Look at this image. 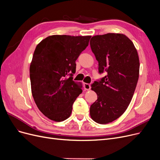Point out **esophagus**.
Instances as JSON below:
<instances>
[{
  "label": "esophagus",
  "mask_w": 160,
  "mask_h": 160,
  "mask_svg": "<svg viewBox=\"0 0 160 160\" xmlns=\"http://www.w3.org/2000/svg\"><path fill=\"white\" fill-rule=\"evenodd\" d=\"M83 87H84V89H85V90H88V91H89V90H90V89H91V85H90V84H88V83H85V84H84V85H83Z\"/></svg>",
  "instance_id": "esophagus-1"
}]
</instances>
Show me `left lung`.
Segmentation results:
<instances>
[{"label": "left lung", "mask_w": 160, "mask_h": 160, "mask_svg": "<svg viewBox=\"0 0 160 160\" xmlns=\"http://www.w3.org/2000/svg\"><path fill=\"white\" fill-rule=\"evenodd\" d=\"M90 45L99 72H108L92 85L98 99L91 105L90 115L94 122L106 124L119 118L132 101L139 79V56L133 42L122 33L93 36Z\"/></svg>", "instance_id": "obj_1"}]
</instances>
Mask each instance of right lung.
<instances>
[{"instance_id":"right-lung-1","label":"right lung","mask_w":160,"mask_h":160,"mask_svg":"<svg viewBox=\"0 0 160 160\" xmlns=\"http://www.w3.org/2000/svg\"><path fill=\"white\" fill-rule=\"evenodd\" d=\"M91 36L51 35L34 51L30 65L31 92L37 108L49 119L62 122L82 93V84L72 81L75 61Z\"/></svg>"}]
</instances>
